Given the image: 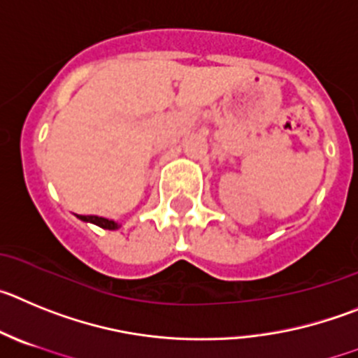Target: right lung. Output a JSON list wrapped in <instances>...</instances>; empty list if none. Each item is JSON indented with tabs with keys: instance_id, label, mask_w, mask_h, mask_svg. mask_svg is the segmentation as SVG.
<instances>
[{
	"instance_id": "add662e5",
	"label": "right lung",
	"mask_w": 358,
	"mask_h": 358,
	"mask_svg": "<svg viewBox=\"0 0 358 358\" xmlns=\"http://www.w3.org/2000/svg\"><path fill=\"white\" fill-rule=\"evenodd\" d=\"M78 219L85 221V223H94L98 227L105 228V230H117L119 224L115 221H110V219L105 217H98V215H78Z\"/></svg>"
}]
</instances>
